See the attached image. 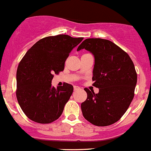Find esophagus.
<instances>
[{
	"mask_svg": "<svg viewBox=\"0 0 151 151\" xmlns=\"http://www.w3.org/2000/svg\"><path fill=\"white\" fill-rule=\"evenodd\" d=\"M74 91H75L80 90V87H78V86H74Z\"/></svg>",
	"mask_w": 151,
	"mask_h": 151,
	"instance_id": "obj_1",
	"label": "esophagus"
}]
</instances>
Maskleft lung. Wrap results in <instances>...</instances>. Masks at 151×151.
<instances>
[{
  "label": "left lung",
  "instance_id": "obj_1",
  "mask_svg": "<svg viewBox=\"0 0 151 151\" xmlns=\"http://www.w3.org/2000/svg\"><path fill=\"white\" fill-rule=\"evenodd\" d=\"M94 57L92 80L99 93L84 88L87 99L82 102L83 116L96 126L117 122L128 110L134 96L137 74L129 55L108 40L86 39L77 48Z\"/></svg>",
  "mask_w": 151,
  "mask_h": 151
}]
</instances>
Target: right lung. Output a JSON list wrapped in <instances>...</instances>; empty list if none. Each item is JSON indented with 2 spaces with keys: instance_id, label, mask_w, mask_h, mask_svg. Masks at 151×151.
<instances>
[{
  "instance_id": "1",
  "label": "right lung",
  "mask_w": 151,
  "mask_h": 151,
  "mask_svg": "<svg viewBox=\"0 0 151 151\" xmlns=\"http://www.w3.org/2000/svg\"><path fill=\"white\" fill-rule=\"evenodd\" d=\"M83 37L59 35L46 37L34 44L19 63L17 70L16 96L29 119L41 124L58 119L73 93L68 83L55 88L54 74L64 70L70 52Z\"/></svg>"
}]
</instances>
